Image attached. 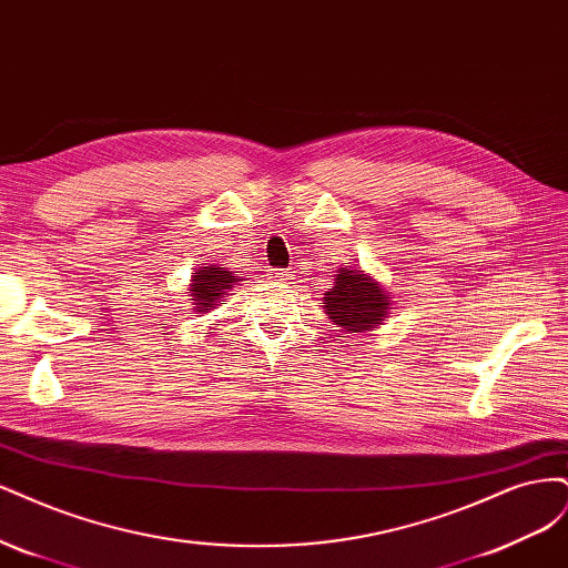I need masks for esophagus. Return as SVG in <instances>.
I'll return each mask as SVG.
<instances>
[{
    "instance_id": "1",
    "label": "esophagus",
    "mask_w": 568,
    "mask_h": 568,
    "mask_svg": "<svg viewBox=\"0 0 568 568\" xmlns=\"http://www.w3.org/2000/svg\"><path fill=\"white\" fill-rule=\"evenodd\" d=\"M268 278L276 283H287V281H292V271L290 268H271Z\"/></svg>"
}]
</instances>
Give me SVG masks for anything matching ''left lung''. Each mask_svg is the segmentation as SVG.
I'll list each match as a JSON object with an SVG mask.
<instances>
[{"instance_id": "obj_1", "label": "left lung", "mask_w": 568, "mask_h": 568, "mask_svg": "<svg viewBox=\"0 0 568 568\" xmlns=\"http://www.w3.org/2000/svg\"><path fill=\"white\" fill-rule=\"evenodd\" d=\"M323 304L325 314L344 333H363L387 318L389 295L365 273L339 268L335 285L325 292Z\"/></svg>"}]
</instances>
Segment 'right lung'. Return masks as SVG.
Listing matches in <instances>:
<instances>
[{"mask_svg": "<svg viewBox=\"0 0 568 568\" xmlns=\"http://www.w3.org/2000/svg\"><path fill=\"white\" fill-rule=\"evenodd\" d=\"M235 283V276L226 268H216V266H203L197 271V276L191 283V297L195 304V311H210L214 308L216 302L224 297V292Z\"/></svg>", "mask_w": 568, "mask_h": 568, "instance_id": "1", "label": "right lung"}]
</instances>
